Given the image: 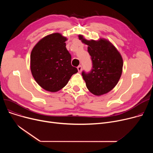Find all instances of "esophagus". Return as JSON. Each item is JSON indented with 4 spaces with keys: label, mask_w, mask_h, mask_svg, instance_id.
Here are the masks:
<instances>
[{
    "label": "esophagus",
    "mask_w": 153,
    "mask_h": 153,
    "mask_svg": "<svg viewBox=\"0 0 153 153\" xmlns=\"http://www.w3.org/2000/svg\"><path fill=\"white\" fill-rule=\"evenodd\" d=\"M77 70H78L79 72H81V71H82V66H81V65L77 67Z\"/></svg>",
    "instance_id": "34e87169"
}]
</instances>
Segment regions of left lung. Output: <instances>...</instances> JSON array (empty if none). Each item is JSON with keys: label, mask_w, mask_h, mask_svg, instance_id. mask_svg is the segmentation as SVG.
<instances>
[{"label": "left lung", "mask_w": 153, "mask_h": 153, "mask_svg": "<svg viewBox=\"0 0 153 153\" xmlns=\"http://www.w3.org/2000/svg\"><path fill=\"white\" fill-rule=\"evenodd\" d=\"M79 39L88 45L87 51L91 56L92 69L82 76L87 88L95 95H101L110 92L117 84L122 76L123 59L116 48L108 40H87L82 35Z\"/></svg>", "instance_id": "8db88e82"}]
</instances>
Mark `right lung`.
<instances>
[{
  "label": "right lung",
  "instance_id": "obj_1",
  "mask_svg": "<svg viewBox=\"0 0 153 153\" xmlns=\"http://www.w3.org/2000/svg\"><path fill=\"white\" fill-rule=\"evenodd\" d=\"M66 40L60 33H53L39 40L31 51L32 76L47 91L61 90L78 71L71 65V55L66 48Z\"/></svg>",
  "mask_w": 153,
  "mask_h": 153
}]
</instances>
